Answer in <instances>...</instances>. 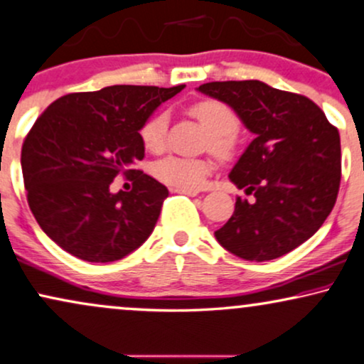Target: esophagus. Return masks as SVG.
<instances>
[{
    "label": "esophagus",
    "instance_id": "esophagus-1",
    "mask_svg": "<svg viewBox=\"0 0 364 364\" xmlns=\"http://www.w3.org/2000/svg\"><path fill=\"white\" fill-rule=\"evenodd\" d=\"M172 192H177V193H183V196H188V197H196L197 191H192V188H172Z\"/></svg>",
    "mask_w": 364,
    "mask_h": 364
}]
</instances>
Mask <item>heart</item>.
I'll return each mask as SVG.
<instances>
[{
	"instance_id": "obj_1",
	"label": "heart",
	"mask_w": 364,
	"mask_h": 364,
	"mask_svg": "<svg viewBox=\"0 0 364 364\" xmlns=\"http://www.w3.org/2000/svg\"><path fill=\"white\" fill-rule=\"evenodd\" d=\"M188 113L207 132L204 149L210 150L220 160H230L237 150V130L240 120L228 103L204 98L188 108ZM168 120L165 112H155L140 127V140L152 154H160L167 145ZM159 182L173 188H200L212 172L210 157L188 159L181 155H167L160 159L152 168Z\"/></svg>"
}]
</instances>
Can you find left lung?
<instances>
[{
  "mask_svg": "<svg viewBox=\"0 0 364 364\" xmlns=\"http://www.w3.org/2000/svg\"><path fill=\"white\" fill-rule=\"evenodd\" d=\"M228 103L256 139L230 172L247 199L215 239L245 261H271L314 235L331 214L341 182L339 132L308 97L259 80L200 85Z\"/></svg>",
  "mask_w": 364,
  "mask_h": 364,
  "instance_id": "left-lung-1",
  "label": "left lung"
}]
</instances>
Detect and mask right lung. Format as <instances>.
Here are the masks:
<instances>
[{
	"instance_id": "right-lung-1",
	"label": "right lung",
	"mask_w": 364,
	"mask_h": 364,
	"mask_svg": "<svg viewBox=\"0 0 364 364\" xmlns=\"http://www.w3.org/2000/svg\"><path fill=\"white\" fill-rule=\"evenodd\" d=\"M183 88L113 85L68 93L38 117L21 147L23 181L36 223L61 249L88 262L125 257L157 224L167 187L135 168L140 127ZM119 175L130 193L113 194Z\"/></svg>"
}]
</instances>
